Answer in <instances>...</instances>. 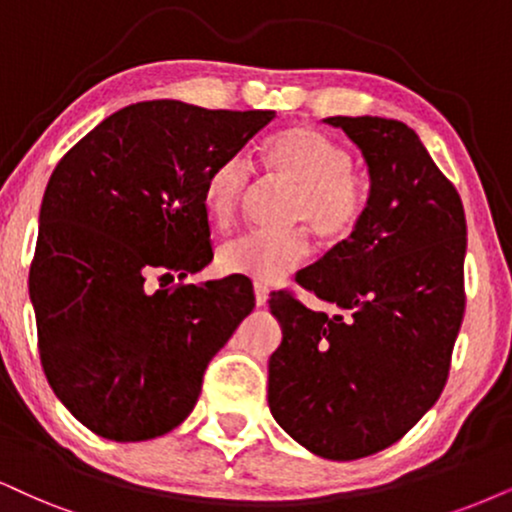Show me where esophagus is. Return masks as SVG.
Wrapping results in <instances>:
<instances>
[{"mask_svg":"<svg viewBox=\"0 0 512 512\" xmlns=\"http://www.w3.org/2000/svg\"><path fill=\"white\" fill-rule=\"evenodd\" d=\"M268 294L270 289L263 285V282H256L254 285V296H256V306H266L268 304Z\"/></svg>","mask_w":512,"mask_h":512,"instance_id":"34e87169","label":"esophagus"}]
</instances>
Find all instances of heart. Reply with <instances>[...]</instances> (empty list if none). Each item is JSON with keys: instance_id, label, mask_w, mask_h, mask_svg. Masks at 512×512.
<instances>
[{"instance_id": "obj_1", "label": "heart", "mask_w": 512, "mask_h": 512, "mask_svg": "<svg viewBox=\"0 0 512 512\" xmlns=\"http://www.w3.org/2000/svg\"><path fill=\"white\" fill-rule=\"evenodd\" d=\"M268 178L296 192L282 235H242L218 249V268L258 282H277L311 254L308 232L325 246H342L361 230L370 208V178L353 168V154L325 132L292 125L263 144ZM251 189V168L239 156L220 161L204 182V208L213 227L225 230L237 218Z\"/></svg>"}]
</instances>
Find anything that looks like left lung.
I'll list each match as a JSON object with an SVG mask.
<instances>
[{
  "label": "left lung",
  "mask_w": 512,
  "mask_h": 512,
  "mask_svg": "<svg viewBox=\"0 0 512 512\" xmlns=\"http://www.w3.org/2000/svg\"><path fill=\"white\" fill-rule=\"evenodd\" d=\"M363 151L370 208L361 230L296 275L337 308L270 294L282 344L268 363L277 425L315 456L356 460L396 444L449 380L465 313L463 201L406 123L332 116Z\"/></svg>",
  "instance_id": "1"
}]
</instances>
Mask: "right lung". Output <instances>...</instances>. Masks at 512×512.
Segmentation results:
<instances>
[{
  "instance_id": "right-lung-1",
  "label": "right lung",
  "mask_w": 512,
  "mask_h": 512,
  "mask_svg": "<svg viewBox=\"0 0 512 512\" xmlns=\"http://www.w3.org/2000/svg\"><path fill=\"white\" fill-rule=\"evenodd\" d=\"M273 118L140 102L56 163L30 263L37 351L59 401L99 437L175 430L208 361L254 311L244 275L156 292L147 277H187L211 263L204 182Z\"/></svg>"
}]
</instances>
